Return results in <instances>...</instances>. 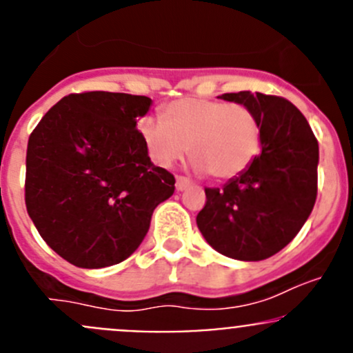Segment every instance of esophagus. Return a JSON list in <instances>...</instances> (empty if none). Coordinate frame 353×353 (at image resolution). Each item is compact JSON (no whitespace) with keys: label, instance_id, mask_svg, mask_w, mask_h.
Instances as JSON below:
<instances>
[{"label":"esophagus","instance_id":"obj_1","mask_svg":"<svg viewBox=\"0 0 353 353\" xmlns=\"http://www.w3.org/2000/svg\"><path fill=\"white\" fill-rule=\"evenodd\" d=\"M190 186H191V181L188 179V177L177 176V179H176V190L177 191H184L186 188H190Z\"/></svg>","mask_w":353,"mask_h":353}]
</instances>
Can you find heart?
<instances>
[{"instance_id": "heart-1", "label": "heart", "mask_w": 353, "mask_h": 353, "mask_svg": "<svg viewBox=\"0 0 353 353\" xmlns=\"http://www.w3.org/2000/svg\"><path fill=\"white\" fill-rule=\"evenodd\" d=\"M138 130L157 165H172L190 148L194 169L216 181L243 174L261 152L258 114L249 105L216 99H177L163 108V119L143 117Z\"/></svg>"}]
</instances>
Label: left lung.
Wrapping results in <instances>:
<instances>
[{
	"label": "left lung",
	"instance_id": "obj_1",
	"mask_svg": "<svg viewBox=\"0 0 353 353\" xmlns=\"http://www.w3.org/2000/svg\"><path fill=\"white\" fill-rule=\"evenodd\" d=\"M220 99L258 114L261 154L222 190L205 188L198 229L220 254L261 261L285 248L311 215L318 196V140L287 99L248 90Z\"/></svg>",
	"mask_w": 353,
	"mask_h": 353
}]
</instances>
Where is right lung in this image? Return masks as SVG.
Listing matches in <instances>:
<instances>
[{
  "mask_svg": "<svg viewBox=\"0 0 353 353\" xmlns=\"http://www.w3.org/2000/svg\"><path fill=\"white\" fill-rule=\"evenodd\" d=\"M150 104L145 95L70 94L30 133L28 216L49 248L78 268L130 258L157 205L172 196L176 179L152 163L137 128Z\"/></svg>",
  "mask_w": 353,
  "mask_h": 353,
  "instance_id": "obj_1",
  "label": "right lung"
}]
</instances>
